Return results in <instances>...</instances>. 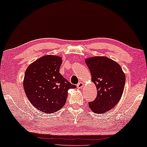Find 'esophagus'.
<instances>
[{
	"label": "esophagus",
	"mask_w": 147,
	"mask_h": 147,
	"mask_svg": "<svg viewBox=\"0 0 147 147\" xmlns=\"http://www.w3.org/2000/svg\"><path fill=\"white\" fill-rule=\"evenodd\" d=\"M84 83L83 82H80V83H78V84H77V88H79V89H80V88H83V86H84Z\"/></svg>",
	"instance_id": "34e87169"
}]
</instances>
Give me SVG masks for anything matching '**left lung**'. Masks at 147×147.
Listing matches in <instances>:
<instances>
[{
  "label": "left lung",
  "mask_w": 147,
  "mask_h": 147,
  "mask_svg": "<svg viewBox=\"0 0 147 147\" xmlns=\"http://www.w3.org/2000/svg\"><path fill=\"white\" fill-rule=\"evenodd\" d=\"M92 76V81L97 89V96L88 103L96 114H104L120 101L125 84V74L117 62L104 56L85 59Z\"/></svg>",
  "instance_id": "left-lung-1"
}]
</instances>
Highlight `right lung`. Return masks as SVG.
<instances>
[{
  "mask_svg": "<svg viewBox=\"0 0 147 147\" xmlns=\"http://www.w3.org/2000/svg\"><path fill=\"white\" fill-rule=\"evenodd\" d=\"M61 63L59 56L47 55L30 64L25 71L23 88L26 95L32 105L46 114L63 108L68 90L76 88L59 73Z\"/></svg>",
  "mask_w": 147,
  "mask_h": 147,
  "instance_id": "obj_1",
  "label": "right lung"
}]
</instances>
